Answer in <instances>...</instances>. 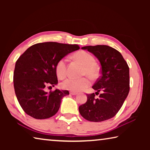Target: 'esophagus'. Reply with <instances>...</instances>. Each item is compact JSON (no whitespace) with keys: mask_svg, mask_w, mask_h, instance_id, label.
Masks as SVG:
<instances>
[{"mask_svg":"<svg viewBox=\"0 0 150 150\" xmlns=\"http://www.w3.org/2000/svg\"><path fill=\"white\" fill-rule=\"evenodd\" d=\"M70 95H77V93H75V92H70Z\"/></svg>","mask_w":150,"mask_h":150,"instance_id":"1","label":"esophagus"}]
</instances>
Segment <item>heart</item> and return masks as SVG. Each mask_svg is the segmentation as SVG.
Segmentation results:
<instances>
[{
    "mask_svg": "<svg viewBox=\"0 0 150 150\" xmlns=\"http://www.w3.org/2000/svg\"><path fill=\"white\" fill-rule=\"evenodd\" d=\"M73 58L84 65L82 75H87L92 79H96L99 76V69L95 63V59L92 55L85 51H79L73 55ZM55 70L57 76L60 79L64 78L67 75V65L66 59L62 58L57 62L55 66ZM91 84L88 77L80 79L68 78L62 83V87L63 89L79 92L85 90Z\"/></svg>",
    "mask_w": 150,
    "mask_h": 150,
    "instance_id": "obj_1",
    "label": "heart"
}]
</instances>
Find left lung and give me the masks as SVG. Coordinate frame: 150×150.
<instances>
[{
  "instance_id": "obj_1",
  "label": "left lung",
  "mask_w": 150,
  "mask_h": 150,
  "mask_svg": "<svg viewBox=\"0 0 150 150\" xmlns=\"http://www.w3.org/2000/svg\"><path fill=\"white\" fill-rule=\"evenodd\" d=\"M93 54L101 65V75L87 94V100L79 107L81 115L91 122H102L114 117L120 110L130 91L129 67L122 55L115 48L105 45L82 47ZM98 98L95 97L99 92Z\"/></svg>"
}]
</instances>
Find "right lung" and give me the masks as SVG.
I'll return each mask as SVG.
<instances>
[{"label":"right lung","instance_id":"add662e5","mask_svg":"<svg viewBox=\"0 0 150 150\" xmlns=\"http://www.w3.org/2000/svg\"><path fill=\"white\" fill-rule=\"evenodd\" d=\"M80 47L76 44L57 42L39 43L30 46L19 57L15 65L13 81L18 101L28 115L46 119L57 112L68 91L47 93L45 86L57 84L55 70L57 62Z\"/></svg>","mask_w":150,"mask_h":150}]
</instances>
